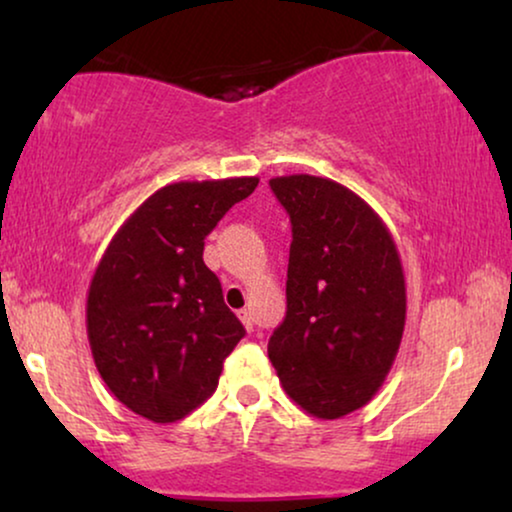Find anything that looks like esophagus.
I'll return each instance as SVG.
<instances>
[{
  "label": "esophagus",
  "instance_id": "34e87169",
  "mask_svg": "<svg viewBox=\"0 0 512 512\" xmlns=\"http://www.w3.org/2000/svg\"><path fill=\"white\" fill-rule=\"evenodd\" d=\"M240 319H242V324L247 326V331H251V328H254V317H251V310H242L240 312Z\"/></svg>",
  "mask_w": 512,
  "mask_h": 512
}]
</instances>
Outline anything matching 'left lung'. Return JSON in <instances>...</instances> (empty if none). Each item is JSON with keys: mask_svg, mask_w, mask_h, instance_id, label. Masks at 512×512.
<instances>
[{"mask_svg": "<svg viewBox=\"0 0 512 512\" xmlns=\"http://www.w3.org/2000/svg\"><path fill=\"white\" fill-rule=\"evenodd\" d=\"M270 188L291 216L286 317L268 356L307 415L340 419L380 391L403 340L405 275L380 214L352 188L289 174Z\"/></svg>", "mask_w": 512, "mask_h": 512, "instance_id": "left-lung-1", "label": "left lung"}]
</instances>
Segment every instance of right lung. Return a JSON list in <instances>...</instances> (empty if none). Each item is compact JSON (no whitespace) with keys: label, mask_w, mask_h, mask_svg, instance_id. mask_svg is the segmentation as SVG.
<instances>
[{"label":"right lung","mask_w":512,"mask_h":512,"mask_svg":"<svg viewBox=\"0 0 512 512\" xmlns=\"http://www.w3.org/2000/svg\"><path fill=\"white\" fill-rule=\"evenodd\" d=\"M258 177L177 181L111 237L88 286L90 352L111 394L156 424L179 422L219 387L244 328L202 261L205 237Z\"/></svg>","instance_id":"right-lung-1"}]
</instances>
